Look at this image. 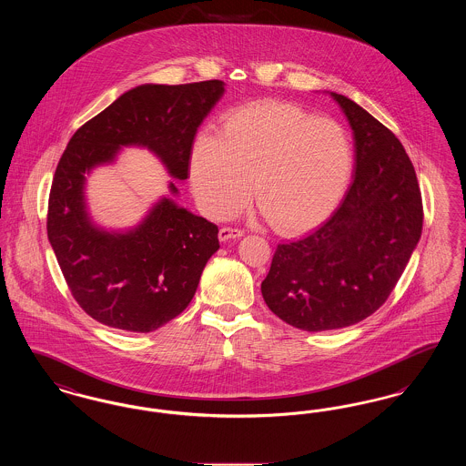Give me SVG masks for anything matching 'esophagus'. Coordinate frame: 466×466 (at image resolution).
Wrapping results in <instances>:
<instances>
[{
    "label": "esophagus",
    "mask_w": 466,
    "mask_h": 466,
    "mask_svg": "<svg viewBox=\"0 0 466 466\" xmlns=\"http://www.w3.org/2000/svg\"><path fill=\"white\" fill-rule=\"evenodd\" d=\"M243 234L244 230H241V228H234V227H222V228H220V234H218V238H220V241H228V239H238V238H241Z\"/></svg>",
    "instance_id": "obj_1"
}]
</instances>
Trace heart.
<instances>
[{
  "instance_id": "obj_1",
  "label": "heart",
  "mask_w": 466,
  "mask_h": 466,
  "mask_svg": "<svg viewBox=\"0 0 466 466\" xmlns=\"http://www.w3.org/2000/svg\"><path fill=\"white\" fill-rule=\"evenodd\" d=\"M355 167L353 141L332 118L281 101H258L223 116L222 136L202 133L190 150V181L202 211L238 213L255 199L268 223L287 234L330 217Z\"/></svg>"
}]
</instances>
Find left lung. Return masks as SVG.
Segmentation results:
<instances>
[{
  "label": "left lung",
  "instance_id": "left-lung-1",
  "mask_svg": "<svg viewBox=\"0 0 466 466\" xmlns=\"http://www.w3.org/2000/svg\"><path fill=\"white\" fill-rule=\"evenodd\" d=\"M330 96L355 134L353 183L327 222L278 244L262 281L268 309L308 332L350 327L376 312L422 230L420 183L399 137L355 101Z\"/></svg>",
  "mask_w": 466,
  "mask_h": 466
}]
</instances>
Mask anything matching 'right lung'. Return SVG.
Segmentation results:
<instances>
[{"instance_id": "add662e5", "label": "right lung", "mask_w": 466, "mask_h": 466, "mask_svg": "<svg viewBox=\"0 0 466 466\" xmlns=\"http://www.w3.org/2000/svg\"><path fill=\"white\" fill-rule=\"evenodd\" d=\"M222 94V80L139 86L69 139L52 179L46 234L73 299L96 321L147 333L175 319L220 243L215 223L167 198L129 232L94 227L84 200L86 173L111 162L120 147L139 145L187 179L198 127ZM169 188L177 196L173 181Z\"/></svg>"}]
</instances>
